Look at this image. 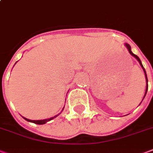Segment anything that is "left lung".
Returning <instances> with one entry per match:
<instances>
[{
    "instance_id": "obj_1",
    "label": "left lung",
    "mask_w": 153,
    "mask_h": 153,
    "mask_svg": "<svg viewBox=\"0 0 153 153\" xmlns=\"http://www.w3.org/2000/svg\"><path fill=\"white\" fill-rule=\"evenodd\" d=\"M125 45H126V47H127V49H128V51H129V52H130V54H131V56H134V57H135V59H137L138 61L140 62V64L141 67H142V68H143V65H142V63H141V61H140V58H139V57H138V56H136V55H135V54H133L132 52H131V47H130V45H129V44H127V43H126V44H125ZM143 71H144V72H145V76H146V81H147V88H146V93H147V90H148V78H147L146 72H145V70H144V68H143Z\"/></svg>"
}]
</instances>
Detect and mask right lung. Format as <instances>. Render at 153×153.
Here are the masks:
<instances>
[{"mask_svg":"<svg viewBox=\"0 0 153 153\" xmlns=\"http://www.w3.org/2000/svg\"><path fill=\"white\" fill-rule=\"evenodd\" d=\"M57 116V115H56ZM56 116H55V117H52V118H50V119H43V120H30V119H26V118H24V119H26V121L28 122H31V123H35V124H44V123H46L47 122L50 121V120H51V119H53L54 118H56Z\"/></svg>","mask_w":153,"mask_h":153,"instance_id":"1","label":"right lung"}]
</instances>
